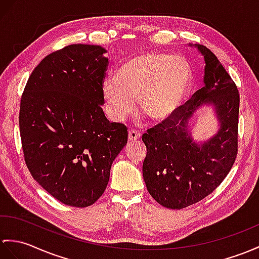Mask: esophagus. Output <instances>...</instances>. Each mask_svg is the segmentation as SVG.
Masks as SVG:
<instances>
[{"mask_svg": "<svg viewBox=\"0 0 259 259\" xmlns=\"http://www.w3.org/2000/svg\"><path fill=\"white\" fill-rule=\"evenodd\" d=\"M141 139V135L135 130H129L128 132V140L129 141H139Z\"/></svg>", "mask_w": 259, "mask_h": 259, "instance_id": "obj_1", "label": "esophagus"}]
</instances>
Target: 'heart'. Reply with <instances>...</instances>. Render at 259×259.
Here are the masks:
<instances>
[{
  "label": "heart",
  "mask_w": 259,
  "mask_h": 259,
  "mask_svg": "<svg viewBox=\"0 0 259 259\" xmlns=\"http://www.w3.org/2000/svg\"><path fill=\"white\" fill-rule=\"evenodd\" d=\"M193 73L185 58L166 53L147 52L127 59L117 75L101 81V96L112 120L122 121L138 109L152 122L165 123L177 115L188 98Z\"/></svg>",
  "instance_id": "b5f03b06"
}]
</instances>
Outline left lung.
Masks as SVG:
<instances>
[{
	"mask_svg": "<svg viewBox=\"0 0 259 259\" xmlns=\"http://www.w3.org/2000/svg\"><path fill=\"white\" fill-rule=\"evenodd\" d=\"M195 47L204 57V86L186 107L166 124L149 129L142 173L147 189L162 206L184 208L211 194L231 171L237 154L239 95L225 68L203 45ZM213 108L218 131L208 140L193 136L194 116L203 106ZM196 119V118H195Z\"/></svg>",
	"mask_w": 259,
	"mask_h": 259,
	"instance_id": "8db88e82",
	"label": "left lung"
}]
</instances>
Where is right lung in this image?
Segmentation results:
<instances>
[{
	"mask_svg": "<svg viewBox=\"0 0 259 259\" xmlns=\"http://www.w3.org/2000/svg\"><path fill=\"white\" fill-rule=\"evenodd\" d=\"M99 45L75 44L46 56L21 99L24 158L36 182L66 205L86 207L104 193L127 127L109 122L101 81L109 58Z\"/></svg>",
	"mask_w": 259,
	"mask_h": 259,
	"instance_id": "add662e5",
	"label": "right lung"
}]
</instances>
